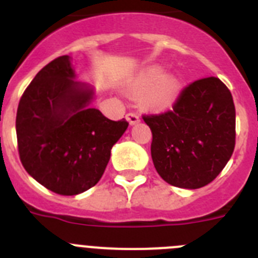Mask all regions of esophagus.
Wrapping results in <instances>:
<instances>
[{"mask_svg": "<svg viewBox=\"0 0 258 258\" xmlns=\"http://www.w3.org/2000/svg\"><path fill=\"white\" fill-rule=\"evenodd\" d=\"M126 120L129 121V124L131 125H136L141 121V116L137 115V113L134 112H131L126 115Z\"/></svg>", "mask_w": 258, "mask_h": 258, "instance_id": "1", "label": "esophagus"}]
</instances>
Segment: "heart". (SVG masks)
<instances>
[{
  "instance_id": "1",
  "label": "heart",
  "mask_w": 258,
  "mask_h": 258,
  "mask_svg": "<svg viewBox=\"0 0 258 258\" xmlns=\"http://www.w3.org/2000/svg\"><path fill=\"white\" fill-rule=\"evenodd\" d=\"M182 83L178 76L164 74L161 67H150L129 83L134 95H142L145 107L154 111H164L173 106L181 92Z\"/></svg>"
}]
</instances>
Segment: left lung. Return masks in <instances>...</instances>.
Returning <instances> with one entry per match:
<instances>
[{"mask_svg":"<svg viewBox=\"0 0 258 258\" xmlns=\"http://www.w3.org/2000/svg\"><path fill=\"white\" fill-rule=\"evenodd\" d=\"M143 120L152 132L155 168L175 187L194 190L211 183L235 147V106L217 77L190 84L172 111Z\"/></svg>","mask_w":258,"mask_h":258,"instance_id":"obj_1","label":"left lung"}]
</instances>
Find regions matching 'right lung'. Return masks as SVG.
<instances>
[{
  "mask_svg": "<svg viewBox=\"0 0 258 258\" xmlns=\"http://www.w3.org/2000/svg\"><path fill=\"white\" fill-rule=\"evenodd\" d=\"M71 61L63 55L45 66L26 89L17 112L24 169L59 195H77L97 184L129 125L90 107L94 88L77 81Z\"/></svg>",
  "mask_w": 258,
  "mask_h": 258,
  "instance_id": "1",
  "label": "right lung"
}]
</instances>
